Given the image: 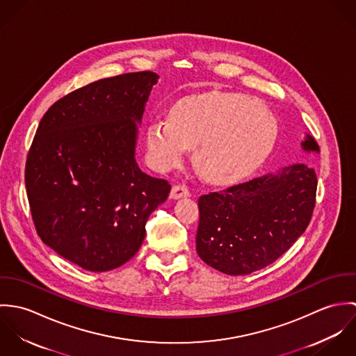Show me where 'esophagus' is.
I'll use <instances>...</instances> for the list:
<instances>
[{"instance_id": "esophagus-1", "label": "esophagus", "mask_w": 356, "mask_h": 356, "mask_svg": "<svg viewBox=\"0 0 356 356\" xmlns=\"http://www.w3.org/2000/svg\"><path fill=\"white\" fill-rule=\"evenodd\" d=\"M191 196V192L188 189V186L185 185H175L172 186L171 189V193H170V197L177 200V199H182V197H189Z\"/></svg>"}]
</instances>
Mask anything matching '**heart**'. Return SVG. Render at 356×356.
Masks as SVG:
<instances>
[{"instance_id":"b5f03b06","label":"heart","mask_w":356,"mask_h":356,"mask_svg":"<svg viewBox=\"0 0 356 356\" xmlns=\"http://www.w3.org/2000/svg\"><path fill=\"white\" fill-rule=\"evenodd\" d=\"M278 137L275 115L254 97L218 93L175 102L168 120H153L147 151L157 170H170L193 150L196 170L215 184L238 181L261 165Z\"/></svg>"}]
</instances>
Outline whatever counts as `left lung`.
<instances>
[{
	"mask_svg": "<svg viewBox=\"0 0 356 356\" xmlns=\"http://www.w3.org/2000/svg\"><path fill=\"white\" fill-rule=\"evenodd\" d=\"M307 152H319L307 134ZM316 175L303 163L199 199L196 250L227 275H247L275 261L305 233L315 207Z\"/></svg>",
	"mask_w": 356,
	"mask_h": 356,
	"instance_id": "obj_1",
	"label": "left lung"
}]
</instances>
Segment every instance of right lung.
I'll use <instances>...</instances> for the list:
<instances>
[{"instance_id": "right-lung-1", "label": "right lung", "mask_w": 356, "mask_h": 356, "mask_svg": "<svg viewBox=\"0 0 356 356\" xmlns=\"http://www.w3.org/2000/svg\"><path fill=\"white\" fill-rule=\"evenodd\" d=\"M152 71L105 78L57 100L40 122L26 160V191L41 240L88 271L129 261L149 215L171 185L136 161L137 124Z\"/></svg>"}]
</instances>
